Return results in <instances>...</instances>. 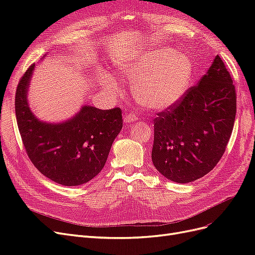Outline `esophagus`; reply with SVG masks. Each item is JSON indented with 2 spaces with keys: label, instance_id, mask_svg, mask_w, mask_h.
<instances>
[{
  "label": "esophagus",
  "instance_id": "1",
  "mask_svg": "<svg viewBox=\"0 0 255 255\" xmlns=\"http://www.w3.org/2000/svg\"><path fill=\"white\" fill-rule=\"evenodd\" d=\"M123 121H125V123H127V125H130V123H133V122H136V121H137V116H136V115H133V114L127 115L126 117L123 118Z\"/></svg>",
  "mask_w": 255,
  "mask_h": 255
}]
</instances>
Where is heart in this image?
<instances>
[{
	"mask_svg": "<svg viewBox=\"0 0 255 255\" xmlns=\"http://www.w3.org/2000/svg\"><path fill=\"white\" fill-rule=\"evenodd\" d=\"M119 70L133 80V94L140 105L164 111L179 103L194 78V64L187 54L170 48L149 49L119 65ZM101 85L117 89L111 76L103 74Z\"/></svg>",
	"mask_w": 255,
	"mask_h": 255,
	"instance_id": "1",
	"label": "heart"
}]
</instances>
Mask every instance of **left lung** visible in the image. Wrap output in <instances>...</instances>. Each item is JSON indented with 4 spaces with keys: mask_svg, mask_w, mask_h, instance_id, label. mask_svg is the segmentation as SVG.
Instances as JSON below:
<instances>
[{
    "mask_svg": "<svg viewBox=\"0 0 255 255\" xmlns=\"http://www.w3.org/2000/svg\"><path fill=\"white\" fill-rule=\"evenodd\" d=\"M235 115L233 81L216 55L197 86L154 120V167L175 183L186 184L204 176L225 153Z\"/></svg>",
    "mask_w": 255,
    "mask_h": 255,
    "instance_id": "obj_1",
    "label": "left lung"
}]
</instances>
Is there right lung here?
<instances>
[{
    "label": "right lung",
    "instance_id": "right-lung-1",
    "mask_svg": "<svg viewBox=\"0 0 255 255\" xmlns=\"http://www.w3.org/2000/svg\"><path fill=\"white\" fill-rule=\"evenodd\" d=\"M34 69L35 65L28 68L16 92V117L27 155L38 170L53 182L65 186L87 183L106 163L122 128L121 111H104L85 104L65 121H42L28 104Z\"/></svg>",
    "mask_w": 255,
    "mask_h": 255
}]
</instances>
